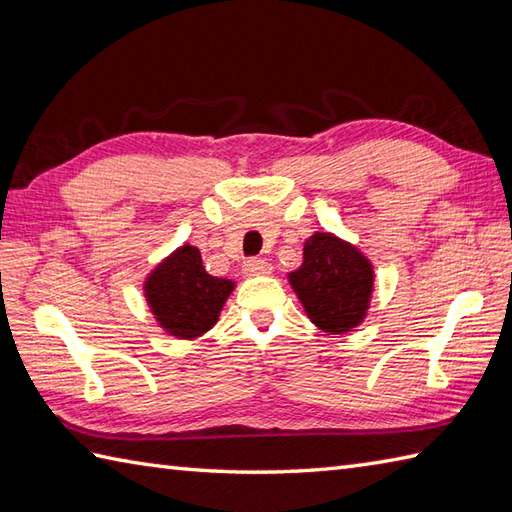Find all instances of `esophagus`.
<instances>
[{
    "label": "esophagus",
    "mask_w": 512,
    "mask_h": 512,
    "mask_svg": "<svg viewBox=\"0 0 512 512\" xmlns=\"http://www.w3.org/2000/svg\"><path fill=\"white\" fill-rule=\"evenodd\" d=\"M243 271L247 276H267L271 274V265L265 258H247L243 263Z\"/></svg>",
    "instance_id": "obj_1"
}]
</instances>
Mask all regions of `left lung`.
<instances>
[{"label": "left lung", "instance_id": "1", "mask_svg": "<svg viewBox=\"0 0 512 512\" xmlns=\"http://www.w3.org/2000/svg\"><path fill=\"white\" fill-rule=\"evenodd\" d=\"M306 315L326 333H346L366 315L372 267L355 247L328 232L304 243V263L289 274Z\"/></svg>", "mask_w": 512, "mask_h": 512}]
</instances>
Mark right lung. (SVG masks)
Returning <instances> with one entry per match:
<instances>
[{
	"instance_id": "1",
	"label": "right lung",
	"mask_w": 512,
	"mask_h": 512,
	"mask_svg": "<svg viewBox=\"0 0 512 512\" xmlns=\"http://www.w3.org/2000/svg\"><path fill=\"white\" fill-rule=\"evenodd\" d=\"M234 282L210 276L197 247L184 245L146 280V298L170 335L197 337L219 320Z\"/></svg>"
}]
</instances>
